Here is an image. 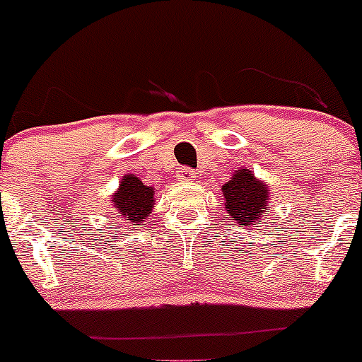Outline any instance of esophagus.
<instances>
[{
  "label": "esophagus",
  "mask_w": 362,
  "mask_h": 362,
  "mask_svg": "<svg viewBox=\"0 0 362 362\" xmlns=\"http://www.w3.org/2000/svg\"><path fill=\"white\" fill-rule=\"evenodd\" d=\"M178 178H180L182 182H192L196 178V173L191 168H180V170H178Z\"/></svg>",
  "instance_id": "esophagus-1"
}]
</instances>
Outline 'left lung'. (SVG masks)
Here are the masks:
<instances>
[{
  "label": "left lung",
  "instance_id": "8db88e82",
  "mask_svg": "<svg viewBox=\"0 0 362 362\" xmlns=\"http://www.w3.org/2000/svg\"><path fill=\"white\" fill-rule=\"evenodd\" d=\"M226 199V211L229 221L238 228H257V222L264 221L269 208V185L257 180L250 170H238L231 180L222 185Z\"/></svg>",
  "mask_w": 362,
  "mask_h": 362
}]
</instances>
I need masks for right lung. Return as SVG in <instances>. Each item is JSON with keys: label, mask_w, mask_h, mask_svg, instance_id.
<instances>
[{"label": "right lung", "mask_w": 362, "mask_h": 362, "mask_svg": "<svg viewBox=\"0 0 362 362\" xmlns=\"http://www.w3.org/2000/svg\"><path fill=\"white\" fill-rule=\"evenodd\" d=\"M156 189L145 185L136 175H124L119 189L113 192L112 204L113 210L119 214L120 221L129 224H138L152 214L154 208Z\"/></svg>", "instance_id": "obj_1"}]
</instances>
